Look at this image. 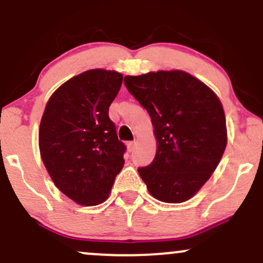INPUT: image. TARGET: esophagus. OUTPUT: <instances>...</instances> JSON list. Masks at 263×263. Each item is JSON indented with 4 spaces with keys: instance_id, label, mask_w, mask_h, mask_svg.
I'll use <instances>...</instances> for the list:
<instances>
[{
    "instance_id": "esophagus-1",
    "label": "esophagus",
    "mask_w": 263,
    "mask_h": 263,
    "mask_svg": "<svg viewBox=\"0 0 263 263\" xmlns=\"http://www.w3.org/2000/svg\"><path fill=\"white\" fill-rule=\"evenodd\" d=\"M126 146H128L129 152H133L135 147V141H128V143H126Z\"/></svg>"
}]
</instances>
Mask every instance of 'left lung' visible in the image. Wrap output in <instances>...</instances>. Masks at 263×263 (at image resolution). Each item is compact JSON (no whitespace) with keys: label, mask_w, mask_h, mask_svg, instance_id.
I'll list each match as a JSON object with an SVG mask.
<instances>
[{"label":"left lung","mask_w":263,"mask_h":263,"mask_svg":"<svg viewBox=\"0 0 263 263\" xmlns=\"http://www.w3.org/2000/svg\"><path fill=\"white\" fill-rule=\"evenodd\" d=\"M128 92L146 109L156 138V155L139 167L155 199L178 203L210 179L227 144L222 105L208 85L182 70L124 78Z\"/></svg>","instance_id":"left-lung-1"}]
</instances>
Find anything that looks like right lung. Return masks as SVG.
Listing matches in <instances>:
<instances>
[{
	"label": "right lung",
	"instance_id": "1",
	"mask_svg": "<svg viewBox=\"0 0 263 263\" xmlns=\"http://www.w3.org/2000/svg\"><path fill=\"white\" fill-rule=\"evenodd\" d=\"M122 82L114 70H87L62 84L44 109L43 164L55 186L79 205L105 201L124 165L126 146L108 114Z\"/></svg>",
	"mask_w": 263,
	"mask_h": 263
}]
</instances>
